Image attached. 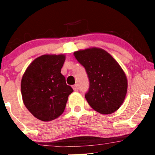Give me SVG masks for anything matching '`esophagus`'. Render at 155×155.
<instances>
[{"mask_svg": "<svg viewBox=\"0 0 155 155\" xmlns=\"http://www.w3.org/2000/svg\"><path fill=\"white\" fill-rule=\"evenodd\" d=\"M72 87H73V90L75 91V92H77V91L78 90V87L77 84H74V85H73Z\"/></svg>", "mask_w": 155, "mask_h": 155, "instance_id": "1", "label": "esophagus"}]
</instances>
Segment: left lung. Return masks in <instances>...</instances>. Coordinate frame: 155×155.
<instances>
[{"mask_svg": "<svg viewBox=\"0 0 155 155\" xmlns=\"http://www.w3.org/2000/svg\"><path fill=\"white\" fill-rule=\"evenodd\" d=\"M90 80L85 98L91 107L101 114L119 109L126 98L128 80L124 70L107 51L91 47L74 52Z\"/></svg>", "mask_w": 155, "mask_h": 155, "instance_id": "8db88e82", "label": "left lung"}]
</instances>
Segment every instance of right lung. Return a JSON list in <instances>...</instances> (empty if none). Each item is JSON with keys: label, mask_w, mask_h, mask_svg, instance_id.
Returning a JSON list of instances; mask_svg holds the SVG:
<instances>
[{"label": "right lung", "mask_w": 155, "mask_h": 155, "mask_svg": "<svg viewBox=\"0 0 155 155\" xmlns=\"http://www.w3.org/2000/svg\"><path fill=\"white\" fill-rule=\"evenodd\" d=\"M64 54H45L35 58L23 74L21 93L23 103L42 121L58 118L64 111L69 94L73 92L61 73Z\"/></svg>", "instance_id": "add662e5"}]
</instances>
